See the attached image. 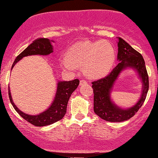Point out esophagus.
I'll return each instance as SVG.
<instances>
[{"label":"esophagus","mask_w":158,"mask_h":158,"mask_svg":"<svg viewBox=\"0 0 158 158\" xmlns=\"http://www.w3.org/2000/svg\"><path fill=\"white\" fill-rule=\"evenodd\" d=\"M86 83L87 82L85 81V80H81V81H80V84H81V85H83V84H85V83Z\"/></svg>","instance_id":"esophagus-1"}]
</instances>
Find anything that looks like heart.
<instances>
[{"mask_svg":"<svg viewBox=\"0 0 158 158\" xmlns=\"http://www.w3.org/2000/svg\"><path fill=\"white\" fill-rule=\"evenodd\" d=\"M115 61V52L108 42L100 40L96 42H79L74 44L67 52V56L61 58L64 69L74 71L77 67L83 66V70L91 77L106 75Z\"/></svg>","mask_w":158,"mask_h":158,"instance_id":"b5f03b06","label":"heart"}]
</instances>
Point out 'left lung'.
<instances>
[{
    "label": "left lung",
    "mask_w": 158,
    "mask_h": 158,
    "mask_svg": "<svg viewBox=\"0 0 158 158\" xmlns=\"http://www.w3.org/2000/svg\"><path fill=\"white\" fill-rule=\"evenodd\" d=\"M117 57L121 61L109 75L91 82L94 93V111L101 118L111 122H124L133 117L144 102L149 90V76L141 54L120 37ZM127 66L135 68L139 73L143 82V91L141 99L135 106L129 109H122L111 102L110 93L119 73Z\"/></svg>",
    "instance_id": "8db88e82"
}]
</instances>
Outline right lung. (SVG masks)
Instances as JSON below:
<instances>
[{
  "mask_svg": "<svg viewBox=\"0 0 158 158\" xmlns=\"http://www.w3.org/2000/svg\"><path fill=\"white\" fill-rule=\"evenodd\" d=\"M52 52V48L50 41L47 38H38L33 41L31 44L26 48L19 55L17 56L16 59L14 61L11 69L21 58L25 56L31 55H48ZM80 83L78 79H75L70 81H61L58 83L57 91L52 105L48 110L42 114L36 116H31L21 111L17 108L11 99V93L9 89V100L15 110L22 117L32 124L33 125L42 127L47 126L55 123L61 120L65 116L67 112V103L73 92L77 88Z\"/></svg>",
  "mask_w": 158,
  "mask_h": 158,
  "instance_id": "add662e5",
  "label": "right lung"
}]
</instances>
